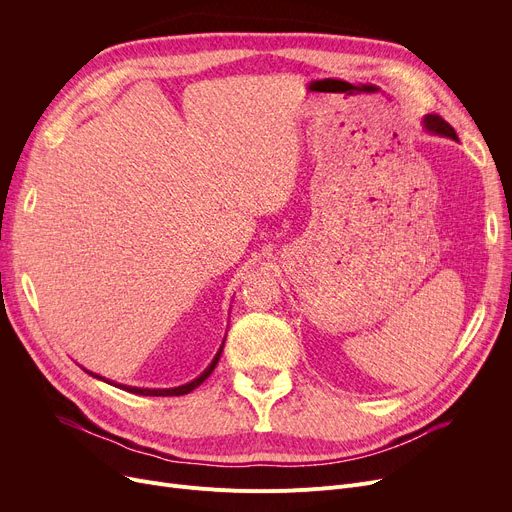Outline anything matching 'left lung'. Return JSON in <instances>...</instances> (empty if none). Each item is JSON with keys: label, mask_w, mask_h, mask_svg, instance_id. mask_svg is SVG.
I'll return each mask as SVG.
<instances>
[{"label": "left lung", "mask_w": 512, "mask_h": 512, "mask_svg": "<svg viewBox=\"0 0 512 512\" xmlns=\"http://www.w3.org/2000/svg\"><path fill=\"white\" fill-rule=\"evenodd\" d=\"M423 128H425L427 132L438 134V137H446V139H452V141H459V137H456L454 128H452L448 122H444L440 116H436V114H427V116L423 118Z\"/></svg>", "instance_id": "left-lung-1"}]
</instances>
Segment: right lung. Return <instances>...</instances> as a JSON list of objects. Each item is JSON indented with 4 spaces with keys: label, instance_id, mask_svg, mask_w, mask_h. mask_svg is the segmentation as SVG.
Returning <instances> with one entry per match:
<instances>
[{
    "label": "right lung",
    "instance_id": "add662e5",
    "mask_svg": "<svg viewBox=\"0 0 512 512\" xmlns=\"http://www.w3.org/2000/svg\"><path fill=\"white\" fill-rule=\"evenodd\" d=\"M226 340V338H224ZM224 340H222V346L218 348V353H215V357H213V361L207 365V369L199 375V378H195L193 382H188V384H182V386H176V388H137V386H126V384H116V382H110L107 378H103V375H97V373H93V371H89V369H85L87 373H91L93 378H97V380H101V382H107V384H114V386H118V388H122V390H126V392H132V394H141V396H182V394H188V392H193L197 386H201L209 375H211V371L215 369V365H218V361H220V357H222V351H224Z\"/></svg>",
    "mask_w": 512,
    "mask_h": 512
}]
</instances>
